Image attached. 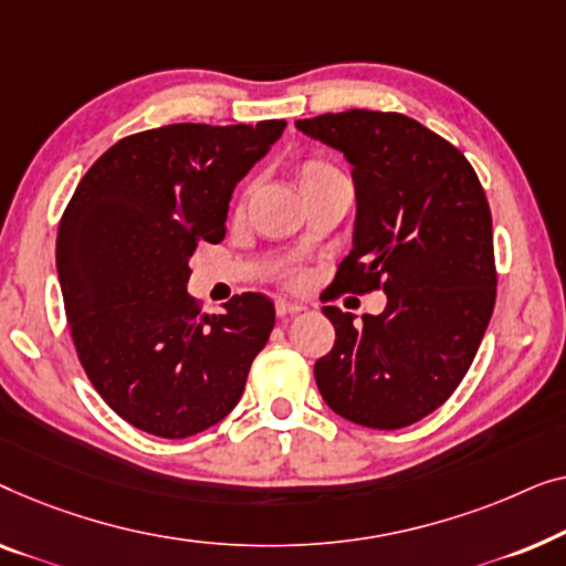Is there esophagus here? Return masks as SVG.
<instances>
[{"instance_id":"34e87169","label":"esophagus","mask_w":566,"mask_h":566,"mask_svg":"<svg viewBox=\"0 0 566 566\" xmlns=\"http://www.w3.org/2000/svg\"><path fill=\"white\" fill-rule=\"evenodd\" d=\"M305 310V305H300V302H290V300H276V315L280 317H290V315H297Z\"/></svg>"}]
</instances>
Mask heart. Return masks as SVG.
Wrapping results in <instances>:
<instances>
[{
    "label": "heart",
    "mask_w": 566,
    "mask_h": 566,
    "mask_svg": "<svg viewBox=\"0 0 566 566\" xmlns=\"http://www.w3.org/2000/svg\"><path fill=\"white\" fill-rule=\"evenodd\" d=\"M336 169H333V166H328V164H323V161H305L297 169V187H300V192L305 187H310V185H315V181H323V179H328V177H336Z\"/></svg>",
    "instance_id": "heart-1"
}]
</instances>
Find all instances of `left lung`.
Listing matches in <instances>:
<instances>
[{"label": "left lung", "mask_w": 566, "mask_h": 566, "mask_svg": "<svg viewBox=\"0 0 566 566\" xmlns=\"http://www.w3.org/2000/svg\"><path fill=\"white\" fill-rule=\"evenodd\" d=\"M294 125L354 169L352 253L333 290L387 294L361 325L323 307L336 344L315 361L317 389L352 423H418L464 379L495 307L488 197L464 154L412 117L348 109Z\"/></svg>", "instance_id": "obj_1"}]
</instances>
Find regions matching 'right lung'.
<instances>
[{"label": "right lung", "instance_id": "right-lung-1", "mask_svg": "<svg viewBox=\"0 0 566 566\" xmlns=\"http://www.w3.org/2000/svg\"><path fill=\"white\" fill-rule=\"evenodd\" d=\"M284 120L179 123L117 140L61 218L55 266L78 361L127 423L187 439L241 400L274 328V302L243 292L226 313L189 297L197 241L226 235L233 189Z\"/></svg>", "mask_w": 566, "mask_h": 566}]
</instances>
